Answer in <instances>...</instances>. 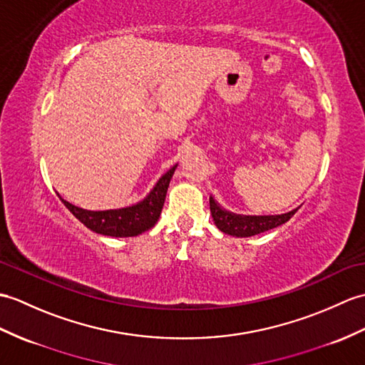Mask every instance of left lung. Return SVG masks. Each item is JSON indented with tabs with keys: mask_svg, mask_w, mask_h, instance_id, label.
Returning a JSON list of instances; mask_svg holds the SVG:
<instances>
[{
	"mask_svg": "<svg viewBox=\"0 0 365 365\" xmlns=\"http://www.w3.org/2000/svg\"><path fill=\"white\" fill-rule=\"evenodd\" d=\"M210 210L219 230L227 235L236 236V238H249V236H255L258 233L267 232L270 228H275L287 222L297 213L299 208L289 211V213L275 216H245L227 211L219 205L213 196H210Z\"/></svg>",
	"mask_w": 365,
	"mask_h": 365,
	"instance_id": "left-lung-1",
	"label": "left lung"
}]
</instances>
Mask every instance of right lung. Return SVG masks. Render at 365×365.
Wrapping results in <instances>:
<instances>
[{
	"instance_id": "add662e5",
	"label": "right lung",
	"mask_w": 365,
	"mask_h": 365,
	"mask_svg": "<svg viewBox=\"0 0 365 365\" xmlns=\"http://www.w3.org/2000/svg\"><path fill=\"white\" fill-rule=\"evenodd\" d=\"M175 168L177 165H174L169 171H166L160 177L157 183L154 185V188L149 191L148 196L143 200L124 208L91 211L76 207L73 203L66 202L65 199L61 197V194H57V196L63 202V205L70 210L83 225L90 228L91 232L104 236H113V238L138 236L144 232H148L149 228L157 224L160 215H162L168 186L173 179Z\"/></svg>"
}]
</instances>
